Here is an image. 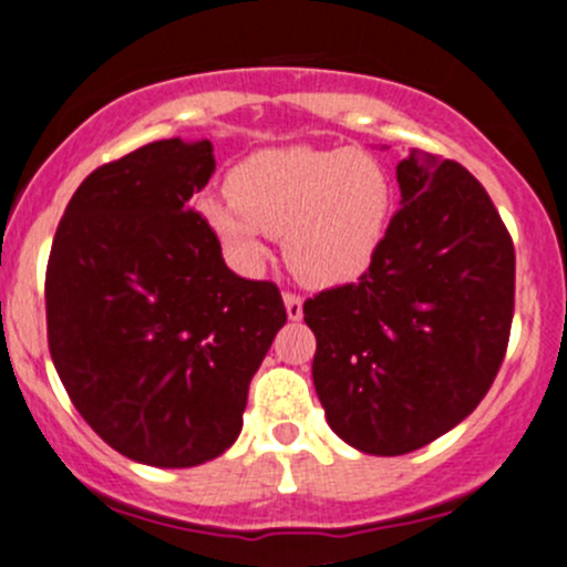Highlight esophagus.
I'll return each instance as SVG.
<instances>
[{
    "label": "esophagus",
    "instance_id": "esophagus-1",
    "mask_svg": "<svg viewBox=\"0 0 567 567\" xmlns=\"http://www.w3.org/2000/svg\"><path fill=\"white\" fill-rule=\"evenodd\" d=\"M285 312H288L290 321H299L305 316V301L296 293H285Z\"/></svg>",
    "mask_w": 567,
    "mask_h": 567
}]
</instances>
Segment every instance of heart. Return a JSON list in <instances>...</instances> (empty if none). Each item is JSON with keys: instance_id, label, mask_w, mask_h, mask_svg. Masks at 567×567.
<instances>
[{"instance_id": "b5f03b06", "label": "heart", "mask_w": 567, "mask_h": 567, "mask_svg": "<svg viewBox=\"0 0 567 567\" xmlns=\"http://www.w3.org/2000/svg\"><path fill=\"white\" fill-rule=\"evenodd\" d=\"M229 199L205 196L199 216L240 268H257L266 238H282L290 271L312 288L354 282L388 238L395 183L362 150H266L227 179Z\"/></svg>"}]
</instances>
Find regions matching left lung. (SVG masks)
<instances>
[{
  "label": "left lung",
  "instance_id": "8db88e82",
  "mask_svg": "<svg viewBox=\"0 0 567 567\" xmlns=\"http://www.w3.org/2000/svg\"><path fill=\"white\" fill-rule=\"evenodd\" d=\"M360 282L305 301L312 382L334 435L399 457L454 430L496 379L515 307V249L502 216L460 163L412 150Z\"/></svg>",
  "mask_w": 567,
  "mask_h": 567
}]
</instances>
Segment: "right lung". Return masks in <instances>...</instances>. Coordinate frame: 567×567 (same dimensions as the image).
Segmentation results:
<instances>
[{
    "label": "right lung",
    "instance_id": "add662e5",
    "mask_svg": "<svg viewBox=\"0 0 567 567\" xmlns=\"http://www.w3.org/2000/svg\"><path fill=\"white\" fill-rule=\"evenodd\" d=\"M210 141L168 137L82 179L47 266V332L65 393L107 446L194 468L244 426L249 382L285 327L274 282L229 271L190 196Z\"/></svg>",
    "mask_w": 567,
    "mask_h": 567
}]
</instances>
